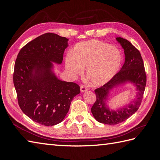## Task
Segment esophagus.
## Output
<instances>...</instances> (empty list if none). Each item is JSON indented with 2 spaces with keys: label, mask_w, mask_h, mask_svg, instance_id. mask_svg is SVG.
<instances>
[{
  "label": "esophagus",
  "mask_w": 160,
  "mask_h": 160,
  "mask_svg": "<svg viewBox=\"0 0 160 160\" xmlns=\"http://www.w3.org/2000/svg\"><path fill=\"white\" fill-rule=\"evenodd\" d=\"M88 87H86V86H85V85H81V92H85V91H88Z\"/></svg>",
  "instance_id": "obj_1"
}]
</instances>
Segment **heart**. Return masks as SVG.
<instances>
[{
	"instance_id": "heart-1",
	"label": "heart",
	"mask_w": 160,
	"mask_h": 160,
	"mask_svg": "<svg viewBox=\"0 0 160 160\" xmlns=\"http://www.w3.org/2000/svg\"><path fill=\"white\" fill-rule=\"evenodd\" d=\"M122 54L109 43L98 40L77 44L72 55L65 59L67 69L72 74L79 75L86 68V77L91 84L103 85L118 72L122 62Z\"/></svg>"
}]
</instances>
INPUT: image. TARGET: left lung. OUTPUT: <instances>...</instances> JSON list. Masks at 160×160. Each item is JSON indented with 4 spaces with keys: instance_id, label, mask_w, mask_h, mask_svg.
Masks as SVG:
<instances>
[{
    "instance_id": "8db88e82",
    "label": "left lung",
    "mask_w": 160,
    "mask_h": 160,
    "mask_svg": "<svg viewBox=\"0 0 160 160\" xmlns=\"http://www.w3.org/2000/svg\"><path fill=\"white\" fill-rule=\"evenodd\" d=\"M116 39L124 49L125 62L120 71L108 83L95 90L96 101L91 108V113L95 119L99 123L108 125L122 123L136 112L141 105L147 81L143 61L138 49L123 38L117 37ZM126 81L133 82L137 87V99L118 111L110 110L105 102L109 90Z\"/></svg>"
}]
</instances>
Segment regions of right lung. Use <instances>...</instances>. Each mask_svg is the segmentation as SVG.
I'll return each instance as SVG.
<instances>
[{"instance_id": "right-lung-1", "label": "right lung", "mask_w": 160, "mask_h": 160, "mask_svg": "<svg viewBox=\"0 0 160 160\" xmlns=\"http://www.w3.org/2000/svg\"><path fill=\"white\" fill-rule=\"evenodd\" d=\"M67 41L57 34H43L22 48L14 63L13 83L19 107L45 126L61 122L80 93L77 83L58 79L51 71L52 62H62Z\"/></svg>"}]
</instances>
